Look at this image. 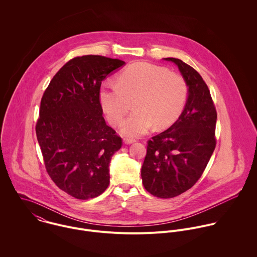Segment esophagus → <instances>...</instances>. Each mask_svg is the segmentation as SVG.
<instances>
[{"instance_id": "34e87169", "label": "esophagus", "mask_w": 257, "mask_h": 257, "mask_svg": "<svg viewBox=\"0 0 257 257\" xmlns=\"http://www.w3.org/2000/svg\"><path fill=\"white\" fill-rule=\"evenodd\" d=\"M136 142V140L134 139H131V138H123V143L125 145H131V144H134Z\"/></svg>"}]
</instances>
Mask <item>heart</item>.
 I'll return each mask as SVG.
<instances>
[{
    "label": "heart",
    "mask_w": 257,
    "mask_h": 257,
    "mask_svg": "<svg viewBox=\"0 0 257 257\" xmlns=\"http://www.w3.org/2000/svg\"><path fill=\"white\" fill-rule=\"evenodd\" d=\"M188 95L181 74L147 62L126 66L116 82H103L99 91L101 106L113 125L121 122L134 101L136 110L121 124V133L127 137L143 136L152 125L156 130L170 126L183 112Z\"/></svg>",
    "instance_id": "heart-1"
}]
</instances>
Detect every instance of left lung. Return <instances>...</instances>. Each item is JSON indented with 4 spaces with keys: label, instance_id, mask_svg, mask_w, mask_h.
<instances>
[{
    "label": "left lung",
    "instance_id": "obj_1",
    "mask_svg": "<svg viewBox=\"0 0 257 257\" xmlns=\"http://www.w3.org/2000/svg\"><path fill=\"white\" fill-rule=\"evenodd\" d=\"M164 59L178 66L189 96L179 118L147 142L142 178L147 192L168 199L193 187L205 171L217 144V110L200 74L178 58Z\"/></svg>",
    "mask_w": 257,
    "mask_h": 257
}]
</instances>
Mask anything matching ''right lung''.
<instances>
[{"label": "right lung", "mask_w": 257, "mask_h": 257, "mask_svg": "<svg viewBox=\"0 0 257 257\" xmlns=\"http://www.w3.org/2000/svg\"><path fill=\"white\" fill-rule=\"evenodd\" d=\"M124 61L101 55L70 59L54 75L40 102L36 125L47 174L79 200L109 186V164L121 138L106 124L99 99L102 81Z\"/></svg>", "instance_id": "obj_1"}]
</instances>
